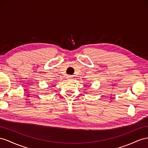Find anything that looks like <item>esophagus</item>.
Returning <instances> with one entry per match:
<instances>
[{"mask_svg":"<svg viewBox=\"0 0 148 148\" xmlns=\"http://www.w3.org/2000/svg\"><path fill=\"white\" fill-rule=\"evenodd\" d=\"M67 79H68V80H71L72 78H73V75H68V76L67 77Z\"/></svg>","mask_w":148,"mask_h":148,"instance_id":"1","label":"esophagus"}]
</instances>
